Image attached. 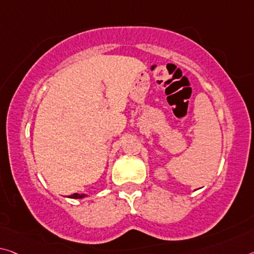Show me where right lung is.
Here are the masks:
<instances>
[{"instance_id": "1", "label": "right lung", "mask_w": 254, "mask_h": 254, "mask_svg": "<svg viewBox=\"0 0 254 254\" xmlns=\"http://www.w3.org/2000/svg\"><path fill=\"white\" fill-rule=\"evenodd\" d=\"M86 196V194H79V193H73V194L69 195V198H73V199H81V198H84Z\"/></svg>"}]
</instances>
